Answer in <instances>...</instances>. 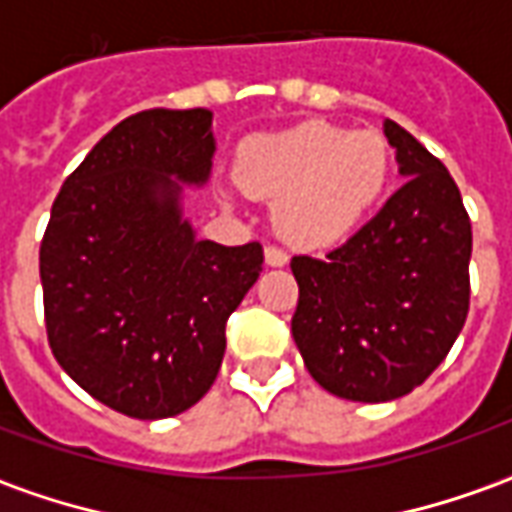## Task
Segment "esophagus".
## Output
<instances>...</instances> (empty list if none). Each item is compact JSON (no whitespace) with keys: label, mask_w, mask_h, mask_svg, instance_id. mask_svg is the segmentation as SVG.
Listing matches in <instances>:
<instances>
[{"label":"esophagus","mask_w":512,"mask_h":512,"mask_svg":"<svg viewBox=\"0 0 512 512\" xmlns=\"http://www.w3.org/2000/svg\"><path fill=\"white\" fill-rule=\"evenodd\" d=\"M266 263L274 268L285 266V263H288V252H285L282 246H266Z\"/></svg>","instance_id":"obj_1"}]
</instances>
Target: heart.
Instances as JSON below:
<instances>
[{
	"label": "heart",
	"mask_w": 512,
	"mask_h": 512,
	"mask_svg": "<svg viewBox=\"0 0 512 512\" xmlns=\"http://www.w3.org/2000/svg\"><path fill=\"white\" fill-rule=\"evenodd\" d=\"M392 150L378 131L301 123L255 134L235 153V183L274 200V224L299 246L343 241L384 194Z\"/></svg>",
	"instance_id": "1"
}]
</instances>
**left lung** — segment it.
Listing matches in <instances>:
<instances>
[{"label": "left lung", "mask_w": 512, "mask_h": 512, "mask_svg": "<svg viewBox=\"0 0 512 512\" xmlns=\"http://www.w3.org/2000/svg\"><path fill=\"white\" fill-rule=\"evenodd\" d=\"M406 183L326 257L290 260L304 365L345 400L408 395L444 362L469 312L472 222L439 158L386 120Z\"/></svg>", "instance_id": "left-lung-1"}]
</instances>
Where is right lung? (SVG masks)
I'll return each mask as SVG.
<instances>
[{"label":"right lung","instance_id":"obj_1","mask_svg":"<svg viewBox=\"0 0 512 512\" xmlns=\"http://www.w3.org/2000/svg\"><path fill=\"white\" fill-rule=\"evenodd\" d=\"M208 109L117 123L62 183L40 244L54 359L104 406L175 417L219 376L224 326L263 271V246L194 238L180 191L202 186Z\"/></svg>","mask_w":512,"mask_h":512}]
</instances>
